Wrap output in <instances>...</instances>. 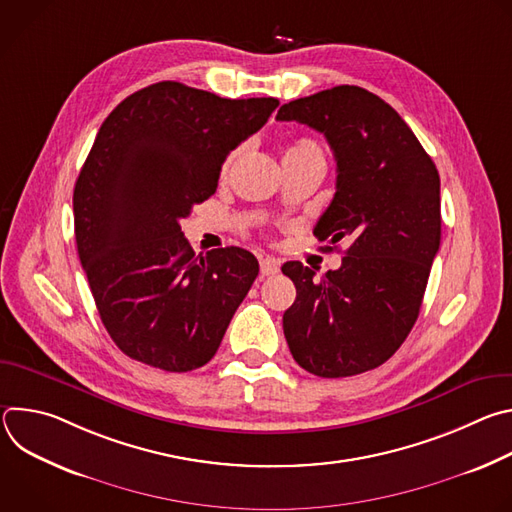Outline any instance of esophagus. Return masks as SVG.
<instances>
[{"label": "esophagus", "instance_id": "esophagus-1", "mask_svg": "<svg viewBox=\"0 0 512 512\" xmlns=\"http://www.w3.org/2000/svg\"><path fill=\"white\" fill-rule=\"evenodd\" d=\"M259 267H261V275H275L279 271V261L265 257L259 261Z\"/></svg>", "mask_w": 512, "mask_h": 512}]
</instances>
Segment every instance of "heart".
<instances>
[{
    "label": "heart",
    "mask_w": 512,
    "mask_h": 512,
    "mask_svg": "<svg viewBox=\"0 0 512 512\" xmlns=\"http://www.w3.org/2000/svg\"><path fill=\"white\" fill-rule=\"evenodd\" d=\"M287 154H320V150H318V145L314 143V141H308V139H302V141H296L294 145H291V148L287 150ZM237 160V152L235 154H231L229 158H227V162H225V170H229L231 166H233V162Z\"/></svg>",
    "instance_id": "obj_1"
}]
</instances>
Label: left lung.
<instances>
[{
    "mask_svg": "<svg viewBox=\"0 0 512 512\" xmlns=\"http://www.w3.org/2000/svg\"><path fill=\"white\" fill-rule=\"evenodd\" d=\"M277 119L328 139L336 192L314 235L348 243L342 265L320 279L300 261L281 267L298 291L283 314L287 346L316 377L377 369L419 316L442 239L440 174L399 113L367 89L340 85L289 101Z\"/></svg>",
    "mask_w": 512,
    "mask_h": 512,
    "instance_id": "left-lung-1",
    "label": "left lung"
}]
</instances>
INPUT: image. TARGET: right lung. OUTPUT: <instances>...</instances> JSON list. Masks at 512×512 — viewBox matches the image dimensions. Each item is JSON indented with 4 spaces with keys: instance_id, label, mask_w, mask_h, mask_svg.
I'll list each match as a JSON object with an SVG mask.
<instances>
[{
    "instance_id": "obj_1",
    "label": "right lung",
    "mask_w": 512,
    "mask_h": 512,
    "mask_svg": "<svg viewBox=\"0 0 512 512\" xmlns=\"http://www.w3.org/2000/svg\"><path fill=\"white\" fill-rule=\"evenodd\" d=\"M277 105L162 81L103 121L72 210L101 322L129 358L188 373L221 346L259 263L241 247L196 257L180 221L216 192L227 156Z\"/></svg>"
}]
</instances>
